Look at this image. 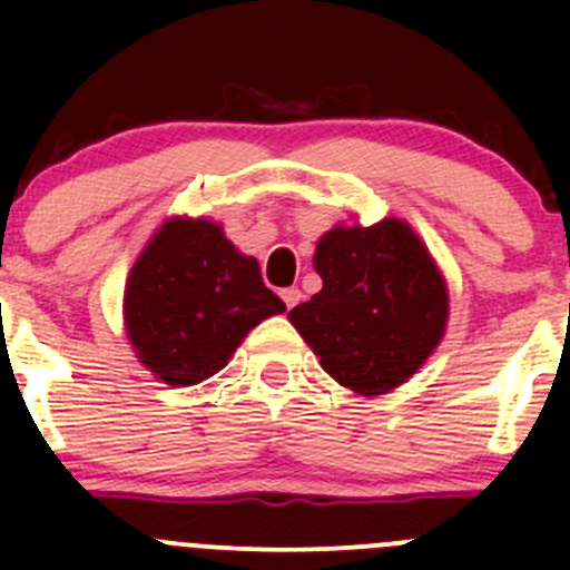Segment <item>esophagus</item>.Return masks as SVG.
<instances>
[{"label":"esophagus","mask_w":570,"mask_h":570,"mask_svg":"<svg viewBox=\"0 0 570 570\" xmlns=\"http://www.w3.org/2000/svg\"><path fill=\"white\" fill-rule=\"evenodd\" d=\"M281 297H284L286 308H295L297 303L303 301V292L297 289V286H289V289H284V292H281Z\"/></svg>","instance_id":"1"}]
</instances>
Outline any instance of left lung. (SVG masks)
I'll return each mask as SVG.
<instances>
[{
  "mask_svg": "<svg viewBox=\"0 0 570 570\" xmlns=\"http://www.w3.org/2000/svg\"><path fill=\"white\" fill-rule=\"evenodd\" d=\"M322 289L289 312L322 370L361 396L411 381L446 333L450 289L411 223L333 226L320 237Z\"/></svg>",
  "mask_w": 570,
  "mask_h": 570,
  "instance_id": "8db88e82",
  "label": "left lung"
}]
</instances>
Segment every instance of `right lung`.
<instances>
[{
	"label": "right lung",
	"instance_id": "right-lung-1",
	"mask_svg": "<svg viewBox=\"0 0 570 570\" xmlns=\"http://www.w3.org/2000/svg\"><path fill=\"white\" fill-rule=\"evenodd\" d=\"M284 312L256 258L206 217H168L131 264L124 289L137 361L176 389L217 375L258 322Z\"/></svg>",
	"mask_w": 570,
	"mask_h": 570
}]
</instances>
